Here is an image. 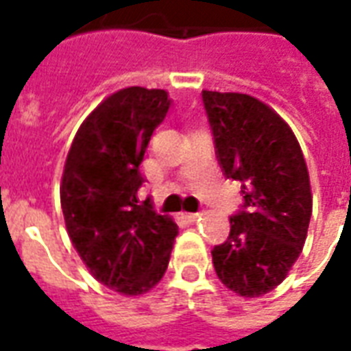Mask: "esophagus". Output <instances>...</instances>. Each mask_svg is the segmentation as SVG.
<instances>
[{"instance_id": "1", "label": "esophagus", "mask_w": 351, "mask_h": 351, "mask_svg": "<svg viewBox=\"0 0 351 351\" xmlns=\"http://www.w3.org/2000/svg\"><path fill=\"white\" fill-rule=\"evenodd\" d=\"M201 216H203V213H188L186 214V218H188V220H197V218H201Z\"/></svg>"}]
</instances>
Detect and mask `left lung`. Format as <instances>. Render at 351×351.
Wrapping results in <instances>:
<instances>
[{"mask_svg":"<svg viewBox=\"0 0 351 351\" xmlns=\"http://www.w3.org/2000/svg\"><path fill=\"white\" fill-rule=\"evenodd\" d=\"M223 175L241 182L243 208L214 246L218 278L241 297L269 293L299 258L312 216L308 169L293 131L246 93L203 92Z\"/></svg>","mask_w":351,"mask_h":351,"instance_id":"left-lung-1","label":"left lung"}]
</instances>
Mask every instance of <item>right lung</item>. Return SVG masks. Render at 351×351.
I'll return each instance as SVG.
<instances>
[{"mask_svg": "<svg viewBox=\"0 0 351 351\" xmlns=\"http://www.w3.org/2000/svg\"><path fill=\"white\" fill-rule=\"evenodd\" d=\"M171 107L165 90L123 88L73 138L62 176L65 228L93 278L122 295L152 289L165 274L176 223L138 205L141 163Z\"/></svg>", "mask_w": 351, "mask_h": 351, "instance_id": "right-lung-1", "label": "right lung"}]
</instances>
